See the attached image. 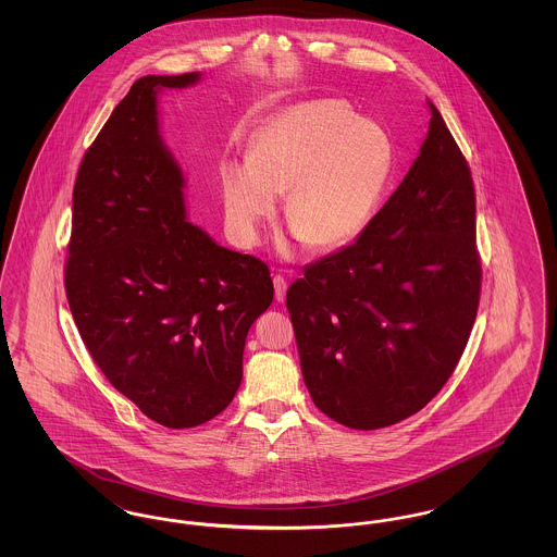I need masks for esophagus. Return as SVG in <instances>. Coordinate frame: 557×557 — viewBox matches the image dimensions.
I'll return each instance as SVG.
<instances>
[{
    "label": "esophagus",
    "mask_w": 557,
    "mask_h": 557,
    "mask_svg": "<svg viewBox=\"0 0 557 557\" xmlns=\"http://www.w3.org/2000/svg\"><path fill=\"white\" fill-rule=\"evenodd\" d=\"M273 288H275V300H277V302H284L286 290H288L286 277H284V275H275V277H273Z\"/></svg>",
    "instance_id": "34e87169"
}]
</instances>
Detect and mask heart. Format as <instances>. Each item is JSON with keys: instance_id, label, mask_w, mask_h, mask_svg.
I'll list each match as a JSON object with an SVG mask.
<instances>
[{"instance_id": "b5f03b06", "label": "heart", "mask_w": 557, "mask_h": 557, "mask_svg": "<svg viewBox=\"0 0 557 557\" xmlns=\"http://www.w3.org/2000/svg\"><path fill=\"white\" fill-rule=\"evenodd\" d=\"M393 171L386 132L357 119L336 100L300 102L257 133L248 164L223 171L227 223L255 244L286 194L284 216L315 250H334L361 236Z\"/></svg>"}]
</instances>
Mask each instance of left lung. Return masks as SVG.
<instances>
[{"mask_svg":"<svg viewBox=\"0 0 557 557\" xmlns=\"http://www.w3.org/2000/svg\"><path fill=\"white\" fill-rule=\"evenodd\" d=\"M420 157L343 250L286 292L302 380L352 430L397 424L441 393L476 321L482 267L468 160L428 100Z\"/></svg>","mask_w":557,"mask_h":557,"instance_id":"1","label":"left lung"}]
</instances>
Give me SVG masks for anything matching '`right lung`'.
Segmentation results:
<instances>
[{
  "instance_id": "1",
  "label": "right lung",
  "mask_w": 557,
  "mask_h": 557,
  "mask_svg": "<svg viewBox=\"0 0 557 557\" xmlns=\"http://www.w3.org/2000/svg\"><path fill=\"white\" fill-rule=\"evenodd\" d=\"M198 73L135 81L83 154L64 288L81 338L144 416L194 428L242 382L250 325L273 300L269 267L186 221L184 175L159 135L157 89Z\"/></svg>"
}]
</instances>
